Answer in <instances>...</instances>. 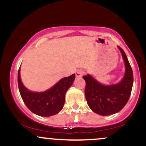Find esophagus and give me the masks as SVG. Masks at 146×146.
<instances>
[{"mask_svg":"<svg viewBox=\"0 0 146 146\" xmlns=\"http://www.w3.org/2000/svg\"><path fill=\"white\" fill-rule=\"evenodd\" d=\"M83 75L84 71L81 69L78 70V71H76V72H75V75H76L77 78H82L83 76Z\"/></svg>","mask_w":146,"mask_h":146,"instance_id":"1","label":"esophagus"}]
</instances>
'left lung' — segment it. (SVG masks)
I'll use <instances>...</instances> for the list:
<instances>
[{
    "instance_id": "left-lung-1",
    "label": "left lung",
    "mask_w": 146,
    "mask_h": 146,
    "mask_svg": "<svg viewBox=\"0 0 146 146\" xmlns=\"http://www.w3.org/2000/svg\"><path fill=\"white\" fill-rule=\"evenodd\" d=\"M124 60L125 72L123 80L117 84L106 86L91 75L83 76L86 82L85 97L88 106L95 113L103 116L119 112L128 102L133 84V73L123 50L118 46Z\"/></svg>"
}]
</instances>
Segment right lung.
I'll return each mask as SVG.
<instances>
[{
  "mask_svg": "<svg viewBox=\"0 0 146 146\" xmlns=\"http://www.w3.org/2000/svg\"><path fill=\"white\" fill-rule=\"evenodd\" d=\"M75 75L62 78L52 88L44 92L30 91L22 83L20 68L18 73V84L23 102L32 113L42 117H49L58 113L62 109L65 94L73 84Z\"/></svg>",
  "mask_w": 146,
  "mask_h": 146,
  "instance_id": "right-lung-1",
  "label": "right lung"
}]
</instances>
